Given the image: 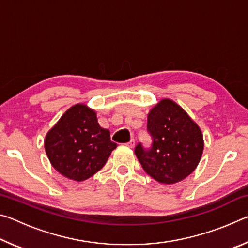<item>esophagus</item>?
Wrapping results in <instances>:
<instances>
[{
  "mask_svg": "<svg viewBox=\"0 0 248 248\" xmlns=\"http://www.w3.org/2000/svg\"><path fill=\"white\" fill-rule=\"evenodd\" d=\"M134 144H136V141H134V139H131V140H130V141L128 142V143H127V145L129 146V148H133Z\"/></svg>",
  "mask_w": 248,
  "mask_h": 248,
  "instance_id": "34e87169",
  "label": "esophagus"
}]
</instances>
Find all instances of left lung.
I'll return each instance as SVG.
<instances>
[{
  "label": "left lung",
  "instance_id": "8db88e82",
  "mask_svg": "<svg viewBox=\"0 0 248 248\" xmlns=\"http://www.w3.org/2000/svg\"><path fill=\"white\" fill-rule=\"evenodd\" d=\"M152 144L138 143L134 153L143 170L161 184L178 183L190 175L203 152L201 130L171 99H162L148 115Z\"/></svg>",
  "mask_w": 248,
  "mask_h": 248
}]
</instances>
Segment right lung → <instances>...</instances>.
I'll use <instances>...</instances> for the list:
<instances>
[{"instance_id":"add662e5","label":"right lung","mask_w":248,"mask_h":248,"mask_svg":"<svg viewBox=\"0 0 248 248\" xmlns=\"http://www.w3.org/2000/svg\"><path fill=\"white\" fill-rule=\"evenodd\" d=\"M117 144L100 127L96 112L78 104L64 112L46 136L45 149L51 165L66 178L83 182L106 164Z\"/></svg>"}]
</instances>
